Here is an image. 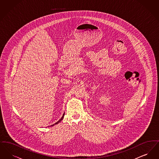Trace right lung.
Returning a JSON list of instances; mask_svg holds the SVG:
<instances>
[{"mask_svg": "<svg viewBox=\"0 0 159 159\" xmlns=\"http://www.w3.org/2000/svg\"><path fill=\"white\" fill-rule=\"evenodd\" d=\"M64 114H65V113L63 114V115H62V117H61V118L60 119V120H58V121H57V123H55V124H53V125H51V126H53V125H57V124H58V123H60V121H61V120H62V119H64Z\"/></svg>", "mask_w": 159, "mask_h": 159, "instance_id": "add662e5", "label": "right lung"}]
</instances>
